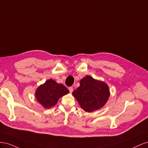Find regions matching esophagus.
<instances>
[{
	"label": "esophagus",
	"mask_w": 148,
	"mask_h": 148,
	"mask_svg": "<svg viewBox=\"0 0 148 148\" xmlns=\"http://www.w3.org/2000/svg\"><path fill=\"white\" fill-rule=\"evenodd\" d=\"M69 91H70V93L72 92L73 91V88L72 87H69Z\"/></svg>",
	"instance_id": "1"
}]
</instances>
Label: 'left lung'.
Listing matches in <instances>:
<instances>
[{
  "mask_svg": "<svg viewBox=\"0 0 148 148\" xmlns=\"http://www.w3.org/2000/svg\"><path fill=\"white\" fill-rule=\"evenodd\" d=\"M79 84L72 95L84 111L91 112L105 105L110 96L109 86L106 83L86 76Z\"/></svg>",
  "mask_w": 148,
  "mask_h": 148,
  "instance_id": "8db88e82",
  "label": "left lung"
}]
</instances>
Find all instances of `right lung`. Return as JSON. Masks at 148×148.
Instances as JSON below:
<instances>
[{"mask_svg":"<svg viewBox=\"0 0 148 148\" xmlns=\"http://www.w3.org/2000/svg\"><path fill=\"white\" fill-rule=\"evenodd\" d=\"M69 92V89L63 84L50 79L40 85L36 91L35 95L38 102L44 108L49 109L55 106L62 96Z\"/></svg>","mask_w":148,"mask_h":148,"instance_id":"obj_1","label":"right lung"}]
</instances>
